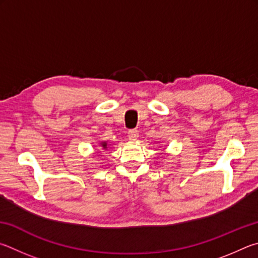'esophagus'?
<instances>
[{"label": "esophagus", "mask_w": 258, "mask_h": 258, "mask_svg": "<svg viewBox=\"0 0 258 258\" xmlns=\"http://www.w3.org/2000/svg\"><path fill=\"white\" fill-rule=\"evenodd\" d=\"M128 137H129L130 141H136V139L138 138V130H136V129L129 130Z\"/></svg>", "instance_id": "obj_1"}]
</instances>
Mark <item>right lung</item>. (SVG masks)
Wrapping results in <instances>:
<instances>
[{
    "mask_svg": "<svg viewBox=\"0 0 258 258\" xmlns=\"http://www.w3.org/2000/svg\"><path fill=\"white\" fill-rule=\"evenodd\" d=\"M102 146H103L104 148H106V143H103V144H102Z\"/></svg>",
    "mask_w": 258,
    "mask_h": 258,
    "instance_id": "obj_1",
    "label": "right lung"
}]
</instances>
